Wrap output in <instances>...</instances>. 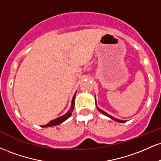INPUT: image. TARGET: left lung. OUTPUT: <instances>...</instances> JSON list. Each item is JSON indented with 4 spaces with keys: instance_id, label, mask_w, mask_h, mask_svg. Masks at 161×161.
<instances>
[{
    "instance_id": "1",
    "label": "left lung",
    "mask_w": 161,
    "mask_h": 161,
    "mask_svg": "<svg viewBox=\"0 0 161 161\" xmlns=\"http://www.w3.org/2000/svg\"><path fill=\"white\" fill-rule=\"evenodd\" d=\"M97 110H98V111H100V112H101L103 114H104V115H105V116H108V117H110V118H111V119H114V120H115V121H117V122H119V123H125V121H123V120H119V119H116V118H114V117H113V116H110L109 115V114H107L106 112H104V111H103L102 110H101V109L100 108H98L97 107Z\"/></svg>"
}]
</instances>
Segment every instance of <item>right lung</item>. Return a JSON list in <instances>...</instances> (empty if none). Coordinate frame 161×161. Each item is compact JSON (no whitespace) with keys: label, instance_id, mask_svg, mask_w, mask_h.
Here are the masks:
<instances>
[{"label":"right lung","instance_id":"obj_1","mask_svg":"<svg viewBox=\"0 0 161 161\" xmlns=\"http://www.w3.org/2000/svg\"><path fill=\"white\" fill-rule=\"evenodd\" d=\"M76 94V93H75ZM75 94L73 96V101H72V104H71V108H70V110L68 111L65 115L60 116V117H58L57 118V119H53V120H51V122H49L48 123H47V124L45 125H42V127H49V126H53V125H59L60 124V123H62L63 122H64L66 120V119H67L68 118L70 117L72 115V114H73V110H74V106H75Z\"/></svg>","mask_w":161,"mask_h":161}]
</instances>
